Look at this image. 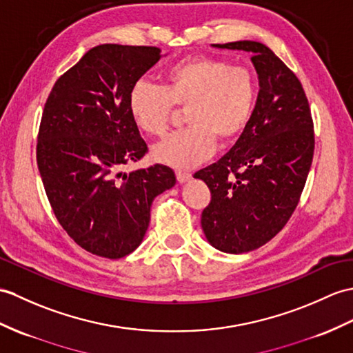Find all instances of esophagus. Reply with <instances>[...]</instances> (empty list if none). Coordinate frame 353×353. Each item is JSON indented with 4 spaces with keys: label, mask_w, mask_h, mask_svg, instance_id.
Instances as JSON below:
<instances>
[{
    "label": "esophagus",
    "mask_w": 353,
    "mask_h": 353,
    "mask_svg": "<svg viewBox=\"0 0 353 353\" xmlns=\"http://www.w3.org/2000/svg\"><path fill=\"white\" fill-rule=\"evenodd\" d=\"M176 177H177V180H179L180 183H183V182H188V180L192 177V174L190 173V171L179 170V171H176Z\"/></svg>",
    "instance_id": "esophagus-1"
}]
</instances>
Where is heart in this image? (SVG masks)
Returning a JSON list of instances; mask_svg holds the SVG:
<instances>
[{
	"label": "heart",
	"mask_w": 353,
	"mask_h": 353,
	"mask_svg": "<svg viewBox=\"0 0 353 353\" xmlns=\"http://www.w3.org/2000/svg\"><path fill=\"white\" fill-rule=\"evenodd\" d=\"M162 85L138 79L128 96L129 114L143 132L161 137L185 108L188 128L153 147V158L171 167L188 168L206 161L223 144L236 141L248 128L259 97L254 73L214 57H190L163 72Z\"/></svg>",
	"instance_id": "obj_1"
}]
</instances>
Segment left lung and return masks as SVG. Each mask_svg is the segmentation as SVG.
I'll use <instances>...</instances> for the list:
<instances>
[{
	"instance_id": "1",
	"label": "left lung",
	"mask_w": 353,
	"mask_h": 353,
	"mask_svg": "<svg viewBox=\"0 0 353 353\" xmlns=\"http://www.w3.org/2000/svg\"><path fill=\"white\" fill-rule=\"evenodd\" d=\"M251 52L259 97L248 128L230 152L196 171L212 199L201 227L212 247L241 254L283 230L296 209L314 153V126L298 77L270 49L251 40L214 45Z\"/></svg>"
}]
</instances>
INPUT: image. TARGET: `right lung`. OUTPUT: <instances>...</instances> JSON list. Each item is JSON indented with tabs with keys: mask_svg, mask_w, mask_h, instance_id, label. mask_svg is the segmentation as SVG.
<instances>
[{
	"mask_svg": "<svg viewBox=\"0 0 353 353\" xmlns=\"http://www.w3.org/2000/svg\"><path fill=\"white\" fill-rule=\"evenodd\" d=\"M159 59L157 46H94L57 79L45 103L37 167L48 200L65 233L96 256L137 250L154 196L176 185L161 163L123 173L149 150L129 114V90Z\"/></svg>",
	"mask_w": 353,
	"mask_h": 353,
	"instance_id": "add662e5",
	"label": "right lung"
}]
</instances>
